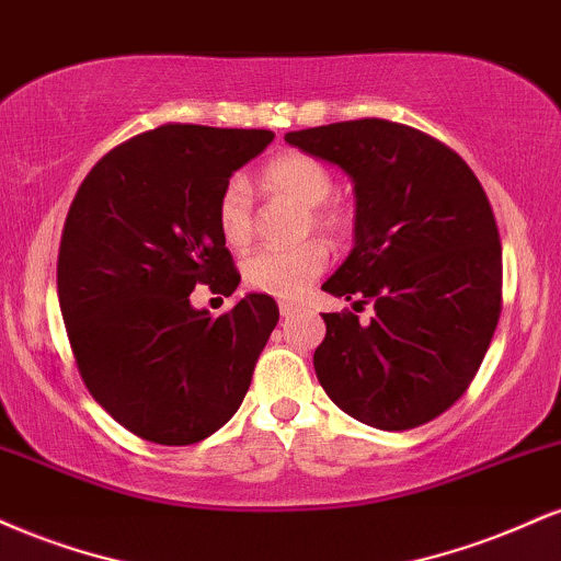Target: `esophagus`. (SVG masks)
<instances>
[{"instance_id": "esophagus-1", "label": "esophagus", "mask_w": 561, "mask_h": 561, "mask_svg": "<svg viewBox=\"0 0 561 561\" xmlns=\"http://www.w3.org/2000/svg\"><path fill=\"white\" fill-rule=\"evenodd\" d=\"M278 309H280V314H283V318H294V314L299 312L301 307H299V305H291V301H280Z\"/></svg>"}]
</instances>
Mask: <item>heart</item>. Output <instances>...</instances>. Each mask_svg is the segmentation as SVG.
<instances>
[{"label": "heart", "mask_w": 561, "mask_h": 561, "mask_svg": "<svg viewBox=\"0 0 561 561\" xmlns=\"http://www.w3.org/2000/svg\"><path fill=\"white\" fill-rule=\"evenodd\" d=\"M262 186L273 194L288 196L307 207L305 230L335 236L348 226L339 204H331L333 173L318 157L305 151H286L262 168ZM217 228L230 249L249 247L254 236V199L243 178H230L217 196ZM328 265V249L320 241L299 243L294 249H260L243 262V280L254 291L299 299Z\"/></svg>", "instance_id": "1"}]
</instances>
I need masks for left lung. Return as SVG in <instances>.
<instances>
[{"label": "left lung", "instance_id": "obj_1", "mask_svg": "<svg viewBox=\"0 0 561 561\" xmlns=\"http://www.w3.org/2000/svg\"><path fill=\"white\" fill-rule=\"evenodd\" d=\"M354 183V249L322 291L370 301L362 325L328 312L314 373L335 407L378 431L446 412L476 378L502 314V243L457 151L410 125L331 123L286 134Z\"/></svg>", "mask_w": 561, "mask_h": 561}]
</instances>
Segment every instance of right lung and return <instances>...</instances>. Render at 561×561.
<instances>
[{
	"label": "right lung",
	"instance_id": "add662e5",
	"mask_svg": "<svg viewBox=\"0 0 561 561\" xmlns=\"http://www.w3.org/2000/svg\"><path fill=\"white\" fill-rule=\"evenodd\" d=\"M273 130L170 123L94 164L65 220L57 296L85 388L138 438L188 446L247 397L278 305L247 294L213 318L191 291L239 288L217 228L230 175Z\"/></svg>",
	"mask_w": 561,
	"mask_h": 561
}]
</instances>
